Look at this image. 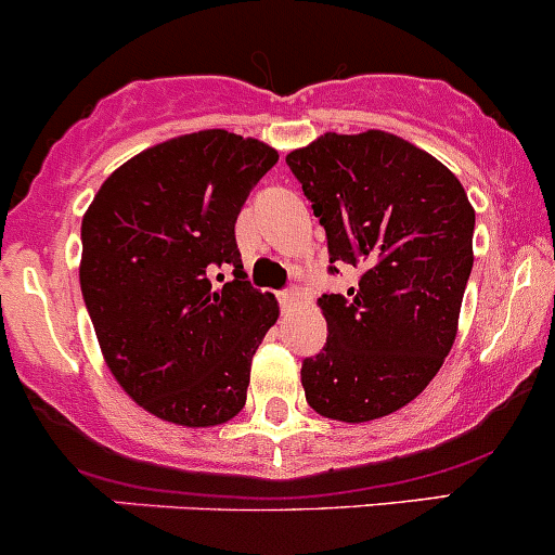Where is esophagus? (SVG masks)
I'll use <instances>...</instances> for the list:
<instances>
[{"label": "esophagus", "instance_id": "1", "mask_svg": "<svg viewBox=\"0 0 555 555\" xmlns=\"http://www.w3.org/2000/svg\"><path fill=\"white\" fill-rule=\"evenodd\" d=\"M278 299H281V308L288 310V308H294V305L299 302V292L292 286V288H286V292L278 294Z\"/></svg>", "mask_w": 555, "mask_h": 555}]
</instances>
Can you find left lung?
I'll use <instances>...</instances> for the list:
<instances>
[{
  "instance_id": "left-lung-1",
  "label": "left lung",
  "mask_w": 555,
  "mask_h": 555,
  "mask_svg": "<svg viewBox=\"0 0 555 555\" xmlns=\"http://www.w3.org/2000/svg\"><path fill=\"white\" fill-rule=\"evenodd\" d=\"M326 231L330 272L360 269L319 299L326 346L302 362L310 409L371 422L403 409L444 365L474 263V207L455 173L384 130L324 133L288 152Z\"/></svg>"
}]
</instances>
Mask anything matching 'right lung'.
<instances>
[{"label":"right lung","mask_w":555,"mask_h":555,"mask_svg":"<svg viewBox=\"0 0 555 555\" xmlns=\"http://www.w3.org/2000/svg\"><path fill=\"white\" fill-rule=\"evenodd\" d=\"M274 163L261 141L198 130L130 157L83 215L78 278L100 351L160 420L212 427L245 405L253 353L281 310L247 281L234 223Z\"/></svg>","instance_id":"right-lung-1"}]
</instances>
